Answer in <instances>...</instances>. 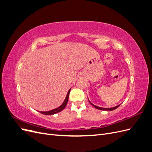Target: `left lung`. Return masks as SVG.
Listing matches in <instances>:
<instances>
[{
	"instance_id": "8db88e82",
	"label": "left lung",
	"mask_w": 152,
	"mask_h": 152,
	"mask_svg": "<svg viewBox=\"0 0 152 152\" xmlns=\"http://www.w3.org/2000/svg\"><path fill=\"white\" fill-rule=\"evenodd\" d=\"M89 103H90L92 105H93L94 108H97V109H98V110H107V111H112V110H115L116 108H117L119 107V106L121 105V104L117 105V106H116V107H113V108H102V107H97V106H96V105H94V104H92L90 102H89Z\"/></svg>"
}]
</instances>
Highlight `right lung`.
<instances>
[{"instance_id": "right-lung-1", "label": "right lung", "mask_w": 152, "mask_h": 152, "mask_svg": "<svg viewBox=\"0 0 152 152\" xmlns=\"http://www.w3.org/2000/svg\"><path fill=\"white\" fill-rule=\"evenodd\" d=\"M70 89L68 91V93H67V95L66 96V98H65V101H64L63 103L60 106V107L56 108V109L50 110V111H48V112H40V113L44 114V115H53V114L57 113H59V112H60L61 111H62V110L65 108V107H66V104H67L68 100V97H69V94H70Z\"/></svg>"}]
</instances>
